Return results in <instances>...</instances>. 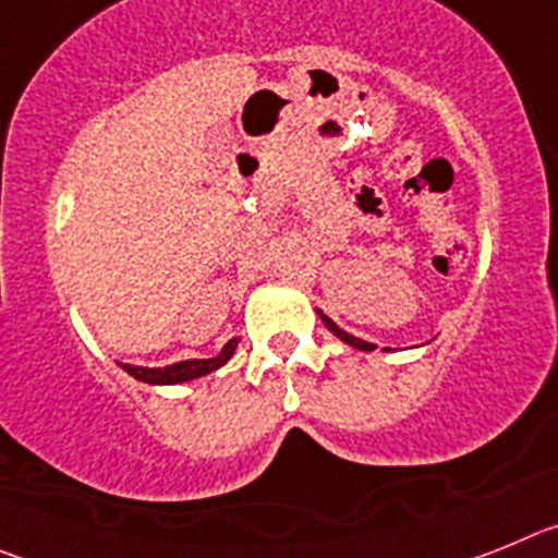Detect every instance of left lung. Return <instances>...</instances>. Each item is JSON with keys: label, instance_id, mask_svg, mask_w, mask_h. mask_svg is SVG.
<instances>
[{"label": "left lung", "instance_id": "1", "mask_svg": "<svg viewBox=\"0 0 558 558\" xmlns=\"http://www.w3.org/2000/svg\"><path fill=\"white\" fill-rule=\"evenodd\" d=\"M318 315H322V322L327 324V329H329V332H332V335H338V338L343 340V343H349V347L360 349V352H372V349H377V347H374V343H368V340H363V338H354V335L343 332V329H340L338 324H335L332 318H327V315H324V313H318Z\"/></svg>", "mask_w": 558, "mask_h": 558}]
</instances>
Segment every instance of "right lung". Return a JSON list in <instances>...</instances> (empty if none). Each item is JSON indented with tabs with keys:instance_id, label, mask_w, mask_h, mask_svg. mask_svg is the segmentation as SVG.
I'll return each mask as SVG.
<instances>
[{
	"instance_id": "right-lung-1",
	"label": "right lung",
	"mask_w": 558,
	"mask_h": 558,
	"mask_svg": "<svg viewBox=\"0 0 558 558\" xmlns=\"http://www.w3.org/2000/svg\"><path fill=\"white\" fill-rule=\"evenodd\" d=\"M240 338H231L223 349H220L215 357L206 360H181V363H172V366L161 368H147V366H131V363H120L122 372H128L131 377L142 379L147 386H179V383H190V379H198L204 374H211L215 368H220L223 363H229L231 354H234Z\"/></svg>"
}]
</instances>
